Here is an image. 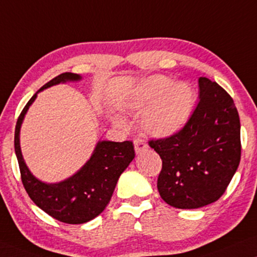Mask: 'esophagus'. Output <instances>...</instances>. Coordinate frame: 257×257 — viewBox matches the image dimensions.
<instances>
[{
  "label": "esophagus",
  "mask_w": 257,
  "mask_h": 257,
  "mask_svg": "<svg viewBox=\"0 0 257 257\" xmlns=\"http://www.w3.org/2000/svg\"><path fill=\"white\" fill-rule=\"evenodd\" d=\"M134 144H135V150H136V153H137V154H141L142 151L147 150V149H148V144L145 143L144 139H139V138L135 139Z\"/></svg>",
  "instance_id": "1"
}]
</instances>
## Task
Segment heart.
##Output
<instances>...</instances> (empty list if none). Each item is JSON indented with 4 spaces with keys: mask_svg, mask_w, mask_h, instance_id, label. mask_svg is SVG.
Segmentation results:
<instances>
[{
    "mask_svg": "<svg viewBox=\"0 0 257 257\" xmlns=\"http://www.w3.org/2000/svg\"><path fill=\"white\" fill-rule=\"evenodd\" d=\"M195 91L188 83H173L166 76H153L136 88L127 106L146 112L142 118L144 131L154 137H169L188 121L195 104Z\"/></svg>",
    "mask_w": 257,
    "mask_h": 257,
    "instance_id": "b5f03b06",
    "label": "heart"
}]
</instances>
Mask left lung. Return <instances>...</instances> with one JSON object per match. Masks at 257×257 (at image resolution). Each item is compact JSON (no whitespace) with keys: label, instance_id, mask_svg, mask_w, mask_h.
I'll return each mask as SVG.
<instances>
[{"label":"left lung","instance_id":"1","mask_svg":"<svg viewBox=\"0 0 257 257\" xmlns=\"http://www.w3.org/2000/svg\"><path fill=\"white\" fill-rule=\"evenodd\" d=\"M162 158L161 198L176 208L217 201L240 161V122L232 97L207 77L199 78V103L175 135L149 141Z\"/></svg>","mask_w":257,"mask_h":257}]
</instances>
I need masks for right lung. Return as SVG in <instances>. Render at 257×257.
<instances>
[{
  "label": "right lung",
  "mask_w": 257,
  "mask_h": 257,
  "mask_svg": "<svg viewBox=\"0 0 257 257\" xmlns=\"http://www.w3.org/2000/svg\"><path fill=\"white\" fill-rule=\"evenodd\" d=\"M81 76L64 72L40 88L19 116L15 126L14 147L21 181L32 201L55 219L66 224L87 223L102 212L112 198L119 176L135 158L134 143L100 141L87 163L69 179L58 183L38 180L25 163L20 148V128L28 108L39 91L68 81H80Z\"/></svg>",
  "instance_id": "obj_1"
}]
</instances>
